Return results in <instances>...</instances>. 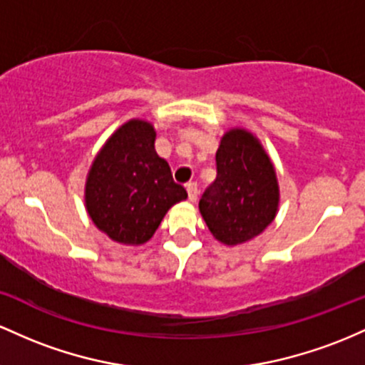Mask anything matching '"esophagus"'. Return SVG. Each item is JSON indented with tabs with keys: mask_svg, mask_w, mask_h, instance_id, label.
I'll use <instances>...</instances> for the list:
<instances>
[{
	"mask_svg": "<svg viewBox=\"0 0 365 365\" xmlns=\"http://www.w3.org/2000/svg\"><path fill=\"white\" fill-rule=\"evenodd\" d=\"M186 190H187V196H190L191 202H196L198 200V184L195 181H190L186 184Z\"/></svg>",
	"mask_w": 365,
	"mask_h": 365,
	"instance_id": "34e87169",
	"label": "esophagus"
}]
</instances>
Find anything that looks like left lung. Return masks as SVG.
<instances>
[{
    "label": "left lung",
    "instance_id": "obj_1",
    "mask_svg": "<svg viewBox=\"0 0 365 365\" xmlns=\"http://www.w3.org/2000/svg\"><path fill=\"white\" fill-rule=\"evenodd\" d=\"M217 178L200 200V212L215 240L247 243L272 222L279 186L264 146L245 129H231L215 153Z\"/></svg>",
    "mask_w": 365,
    "mask_h": 365
}]
</instances>
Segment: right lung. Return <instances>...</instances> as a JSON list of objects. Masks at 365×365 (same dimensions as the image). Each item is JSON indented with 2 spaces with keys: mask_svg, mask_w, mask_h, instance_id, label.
<instances>
[{
  "mask_svg": "<svg viewBox=\"0 0 365 365\" xmlns=\"http://www.w3.org/2000/svg\"><path fill=\"white\" fill-rule=\"evenodd\" d=\"M155 138L150 122L133 118L108 138L89 169L86 210L117 243H146L172 205L187 198L172 179L169 163L155 151Z\"/></svg>",
  "mask_w": 365,
  "mask_h": 365,
  "instance_id": "obj_1",
  "label": "right lung"
}]
</instances>
